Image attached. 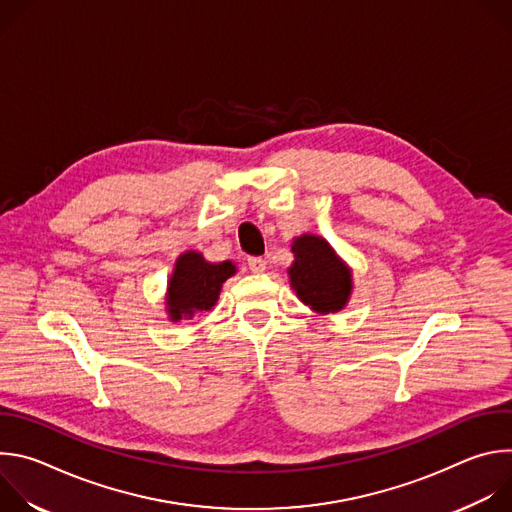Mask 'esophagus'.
I'll list each match as a JSON object with an SVG mask.
<instances>
[{
  "label": "esophagus",
  "mask_w": 512,
  "mask_h": 512,
  "mask_svg": "<svg viewBox=\"0 0 512 512\" xmlns=\"http://www.w3.org/2000/svg\"><path fill=\"white\" fill-rule=\"evenodd\" d=\"M247 265H249V269H251L253 273H261V271H265L267 261L261 259V257H249V259H247Z\"/></svg>",
  "instance_id": "esophagus-1"
}]
</instances>
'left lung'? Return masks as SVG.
<instances>
[{
	"mask_svg": "<svg viewBox=\"0 0 512 512\" xmlns=\"http://www.w3.org/2000/svg\"><path fill=\"white\" fill-rule=\"evenodd\" d=\"M291 253L296 259L287 273L298 298L318 314L340 312L352 294L350 267L326 239L316 235L296 237Z\"/></svg>",
	"mask_w": 512,
	"mask_h": 512,
	"instance_id": "obj_1",
	"label": "left lung"
}]
</instances>
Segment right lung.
<instances>
[{
    "mask_svg": "<svg viewBox=\"0 0 512 512\" xmlns=\"http://www.w3.org/2000/svg\"><path fill=\"white\" fill-rule=\"evenodd\" d=\"M237 273L233 261L210 263L198 251H186L176 259L168 281L166 312L172 322L212 310L223 283Z\"/></svg>",
    "mask_w": 512,
    "mask_h": 512,
    "instance_id": "1",
    "label": "right lung"
}]
</instances>
